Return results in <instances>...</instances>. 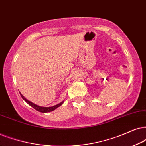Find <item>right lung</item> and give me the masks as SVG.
<instances>
[{
  "instance_id": "right-lung-1",
  "label": "right lung",
  "mask_w": 146,
  "mask_h": 146,
  "mask_svg": "<svg viewBox=\"0 0 146 146\" xmlns=\"http://www.w3.org/2000/svg\"><path fill=\"white\" fill-rule=\"evenodd\" d=\"M20 94H21V96L22 97V98H23L24 100H25V102L27 103V104H28L29 105H30L31 106H32L33 108H34V109H36V110H38V111L41 112H51V111H52V110H54L56 109V108H58V106H60L61 104H63V102H60V104L55 105V106H51V107H42V106H38V105L35 104H34V103H32V102H30V101L27 100L25 98V97H23V96L22 95L21 93H20Z\"/></svg>"
}]
</instances>
